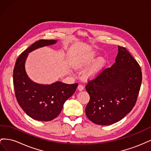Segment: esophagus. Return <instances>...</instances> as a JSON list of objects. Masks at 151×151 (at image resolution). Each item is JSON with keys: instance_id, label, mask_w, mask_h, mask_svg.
Wrapping results in <instances>:
<instances>
[{"instance_id": "34e87169", "label": "esophagus", "mask_w": 151, "mask_h": 151, "mask_svg": "<svg viewBox=\"0 0 151 151\" xmlns=\"http://www.w3.org/2000/svg\"><path fill=\"white\" fill-rule=\"evenodd\" d=\"M84 87L83 84H79V86H78V89L79 91H83L84 89Z\"/></svg>"}]
</instances>
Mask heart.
Segmentation results:
<instances>
[{
  "label": "heart",
  "instance_id": "b5f03b06",
  "mask_svg": "<svg viewBox=\"0 0 151 151\" xmlns=\"http://www.w3.org/2000/svg\"><path fill=\"white\" fill-rule=\"evenodd\" d=\"M105 65V60L103 58H99L91 67L88 72V76L90 77H96L102 70Z\"/></svg>",
  "mask_w": 151,
  "mask_h": 151
}]
</instances>
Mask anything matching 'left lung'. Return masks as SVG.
I'll list each match as a JSON object with an SVG mask.
<instances>
[{
	"instance_id": "1",
	"label": "left lung",
	"mask_w": 151,
	"mask_h": 151,
	"mask_svg": "<svg viewBox=\"0 0 151 151\" xmlns=\"http://www.w3.org/2000/svg\"><path fill=\"white\" fill-rule=\"evenodd\" d=\"M141 68L129 52L118 46L115 63L88 80L90 99L86 115L97 125H111L130 113L137 99L142 83Z\"/></svg>"
}]
</instances>
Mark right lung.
Wrapping results in <instances>:
<instances>
[{
    "instance_id": "add662e5",
    "label": "right lung",
    "mask_w": 151,
    "mask_h": 151,
    "mask_svg": "<svg viewBox=\"0 0 151 151\" xmlns=\"http://www.w3.org/2000/svg\"><path fill=\"white\" fill-rule=\"evenodd\" d=\"M54 40H40L32 44L17 58L13 71L15 95L19 106L31 118L48 122L60 113L63 104L75 93L78 84L56 82L50 85L33 83L26 74L24 63L28 53L40 47L55 43Z\"/></svg>"
}]
</instances>
